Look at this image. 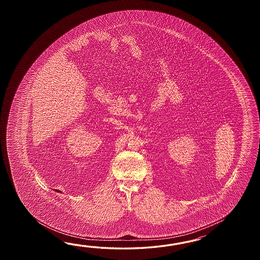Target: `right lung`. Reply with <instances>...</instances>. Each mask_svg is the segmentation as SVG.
<instances>
[{
	"mask_svg": "<svg viewBox=\"0 0 260 260\" xmlns=\"http://www.w3.org/2000/svg\"><path fill=\"white\" fill-rule=\"evenodd\" d=\"M56 191H57V190H56Z\"/></svg>",
	"mask_w": 260,
	"mask_h": 260,
	"instance_id": "add662e5",
	"label": "right lung"
}]
</instances>
